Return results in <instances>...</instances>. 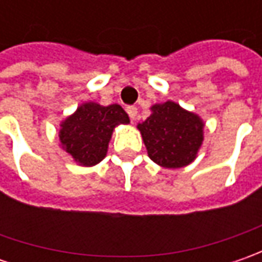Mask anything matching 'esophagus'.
I'll use <instances>...</instances> for the list:
<instances>
[{
    "instance_id": "1",
    "label": "esophagus",
    "mask_w": 262,
    "mask_h": 262,
    "mask_svg": "<svg viewBox=\"0 0 262 262\" xmlns=\"http://www.w3.org/2000/svg\"><path fill=\"white\" fill-rule=\"evenodd\" d=\"M126 112H128V115L131 118V121H136V116L137 114H138L136 106H128V107H126Z\"/></svg>"
}]
</instances>
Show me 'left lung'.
I'll return each instance as SVG.
<instances>
[{
  "label": "left lung",
  "mask_w": 262,
  "mask_h": 262,
  "mask_svg": "<svg viewBox=\"0 0 262 262\" xmlns=\"http://www.w3.org/2000/svg\"><path fill=\"white\" fill-rule=\"evenodd\" d=\"M151 111L138 124L150 159L163 167L189 165L203 143L201 119L173 102L155 105Z\"/></svg>",
  "instance_id": "1"
}]
</instances>
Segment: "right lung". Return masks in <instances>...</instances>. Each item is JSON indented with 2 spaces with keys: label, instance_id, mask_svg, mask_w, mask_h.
I'll use <instances>...</instances> for the list:
<instances>
[{
  "label": "right lung",
  "instance_id": "add662e5",
  "mask_svg": "<svg viewBox=\"0 0 262 262\" xmlns=\"http://www.w3.org/2000/svg\"><path fill=\"white\" fill-rule=\"evenodd\" d=\"M128 122L129 118L119 105L100 106L90 102L62 122L59 140L76 162L93 166L106 156L114 128Z\"/></svg>",
  "mask_w": 262,
  "mask_h": 262
}]
</instances>
